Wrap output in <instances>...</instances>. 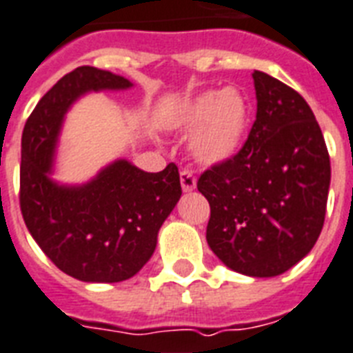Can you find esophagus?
I'll list each match as a JSON object with an SVG mask.
<instances>
[{
    "label": "esophagus",
    "mask_w": 353,
    "mask_h": 353,
    "mask_svg": "<svg viewBox=\"0 0 353 353\" xmlns=\"http://www.w3.org/2000/svg\"><path fill=\"white\" fill-rule=\"evenodd\" d=\"M179 177H181V186L183 190L185 192H192L194 188H196V177H194V174L188 170H183L181 174H179Z\"/></svg>",
    "instance_id": "1"
}]
</instances>
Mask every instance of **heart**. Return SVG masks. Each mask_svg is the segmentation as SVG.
<instances>
[{"instance_id":"b5f03b06","label":"heart","mask_w":353,"mask_h":353,"mask_svg":"<svg viewBox=\"0 0 353 353\" xmlns=\"http://www.w3.org/2000/svg\"><path fill=\"white\" fill-rule=\"evenodd\" d=\"M181 134H193L190 152L205 167H217L241 152L250 128V107L237 88L206 90L186 101L174 117Z\"/></svg>"}]
</instances>
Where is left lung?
<instances>
[{"label": "left lung", "instance_id": "left-lung-1", "mask_svg": "<svg viewBox=\"0 0 353 353\" xmlns=\"http://www.w3.org/2000/svg\"><path fill=\"white\" fill-rule=\"evenodd\" d=\"M257 114L234 159L205 170L206 241L234 272L279 276L314 248L326 214L330 157L299 92L254 70Z\"/></svg>", "mask_w": 353, "mask_h": 353}]
</instances>
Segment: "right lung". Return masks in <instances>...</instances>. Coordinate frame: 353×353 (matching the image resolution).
Segmentation results:
<instances>
[{
	"label": "right lung",
	"mask_w": 353,
	"mask_h": 353,
	"mask_svg": "<svg viewBox=\"0 0 353 353\" xmlns=\"http://www.w3.org/2000/svg\"><path fill=\"white\" fill-rule=\"evenodd\" d=\"M130 87L127 77L77 67L39 99L23 128L19 206L25 225L59 270L85 283H119L136 276L181 197L174 163L161 172H145L117 159L83 185H59L50 177L72 103L88 92Z\"/></svg>",
	"instance_id": "1"
}]
</instances>
